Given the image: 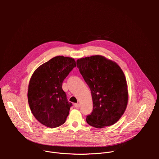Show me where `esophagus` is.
Here are the masks:
<instances>
[{
  "instance_id": "esophagus-1",
  "label": "esophagus",
  "mask_w": 159,
  "mask_h": 159,
  "mask_svg": "<svg viewBox=\"0 0 159 159\" xmlns=\"http://www.w3.org/2000/svg\"><path fill=\"white\" fill-rule=\"evenodd\" d=\"M74 106L76 108H79L80 106V105L79 103H75V104H74Z\"/></svg>"
}]
</instances>
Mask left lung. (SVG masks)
<instances>
[{"mask_svg":"<svg viewBox=\"0 0 159 159\" xmlns=\"http://www.w3.org/2000/svg\"><path fill=\"white\" fill-rule=\"evenodd\" d=\"M77 66L93 98V110L87 116V123L97 128L114 125L124 114L128 100L126 79L121 67L101 55L78 59Z\"/></svg>","mask_w":159,"mask_h":159,"instance_id":"obj_1","label":"left lung"}]
</instances>
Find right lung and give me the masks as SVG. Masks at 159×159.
Instances as JSON below:
<instances>
[{"mask_svg": "<svg viewBox=\"0 0 159 159\" xmlns=\"http://www.w3.org/2000/svg\"><path fill=\"white\" fill-rule=\"evenodd\" d=\"M76 66L74 58L57 56L38 66L28 85V100L35 118L48 128L63 125L72 103L68 101L62 83Z\"/></svg>", "mask_w": 159, "mask_h": 159, "instance_id": "obj_1", "label": "right lung"}]
</instances>
